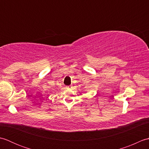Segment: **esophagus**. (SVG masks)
I'll list each match as a JSON object with an SVG mask.
<instances>
[{"label":"esophagus","instance_id":"esophagus-1","mask_svg":"<svg viewBox=\"0 0 149 149\" xmlns=\"http://www.w3.org/2000/svg\"><path fill=\"white\" fill-rule=\"evenodd\" d=\"M66 88V89H70V88H72V86H68Z\"/></svg>","mask_w":149,"mask_h":149}]
</instances>
